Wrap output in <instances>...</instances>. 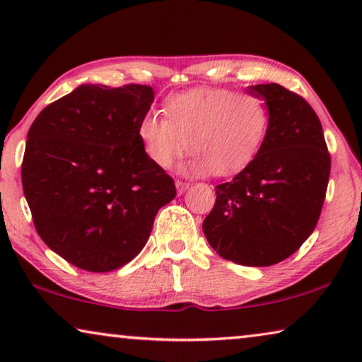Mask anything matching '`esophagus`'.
Instances as JSON below:
<instances>
[{"label": "esophagus", "instance_id": "34e87169", "mask_svg": "<svg viewBox=\"0 0 362 362\" xmlns=\"http://www.w3.org/2000/svg\"><path fill=\"white\" fill-rule=\"evenodd\" d=\"M189 186H191V185H189V182H186V181H180V180H177V181H176V191H177V194H182V192H186L187 189H189Z\"/></svg>", "mask_w": 362, "mask_h": 362}]
</instances>
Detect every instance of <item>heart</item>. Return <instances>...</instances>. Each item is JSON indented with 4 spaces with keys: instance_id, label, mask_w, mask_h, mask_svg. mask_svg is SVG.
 Instances as JSON below:
<instances>
[{
    "instance_id": "b5f03b06",
    "label": "heart",
    "mask_w": 362,
    "mask_h": 362,
    "mask_svg": "<svg viewBox=\"0 0 362 362\" xmlns=\"http://www.w3.org/2000/svg\"><path fill=\"white\" fill-rule=\"evenodd\" d=\"M270 123L272 110L264 97L228 88H194L171 97L165 115H144L137 136L158 168H170L186 153L189 142V173L233 176L257 158Z\"/></svg>"
}]
</instances>
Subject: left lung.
Segmentation results:
<instances>
[{
    "mask_svg": "<svg viewBox=\"0 0 362 362\" xmlns=\"http://www.w3.org/2000/svg\"><path fill=\"white\" fill-rule=\"evenodd\" d=\"M267 98L270 131L257 158L233 181L215 187L216 200L202 230L220 257L269 267L290 257L319 221L330 176L319 116L280 84H257Z\"/></svg>",
    "mask_w": 362,
    "mask_h": 362,
    "instance_id": "8db88e82",
    "label": "left lung"
}]
</instances>
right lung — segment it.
<instances>
[{"label": "right lung", "instance_id": "right-lung-1", "mask_svg": "<svg viewBox=\"0 0 362 362\" xmlns=\"http://www.w3.org/2000/svg\"><path fill=\"white\" fill-rule=\"evenodd\" d=\"M152 102L150 86L82 84L30 126L21 175L33 225L77 269L102 274L131 262L176 196L137 136Z\"/></svg>", "mask_w": 362, "mask_h": 362}]
</instances>
